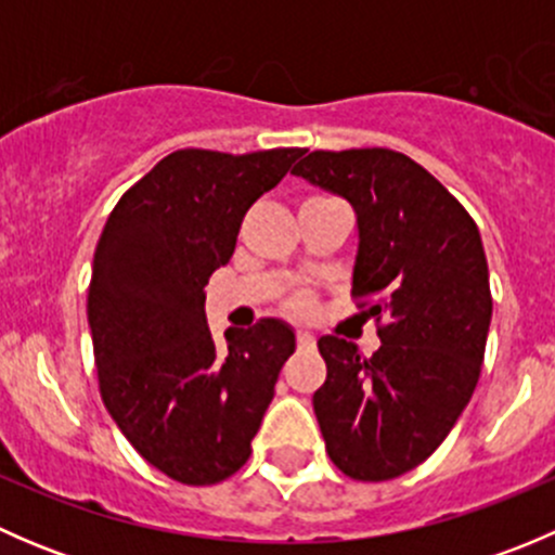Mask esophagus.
Segmentation results:
<instances>
[{
  "label": "esophagus",
  "mask_w": 555,
  "mask_h": 555,
  "mask_svg": "<svg viewBox=\"0 0 555 555\" xmlns=\"http://www.w3.org/2000/svg\"><path fill=\"white\" fill-rule=\"evenodd\" d=\"M295 338H298V349L300 351H311L313 346H317V338H313L309 330H298V335H295Z\"/></svg>",
  "instance_id": "obj_1"
}]
</instances>
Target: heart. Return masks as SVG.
Listing matches in <instances>:
<instances>
[{
	"label": "heart",
	"instance_id": "obj_1",
	"mask_svg": "<svg viewBox=\"0 0 555 555\" xmlns=\"http://www.w3.org/2000/svg\"><path fill=\"white\" fill-rule=\"evenodd\" d=\"M295 306H298L300 311H306V309H309L311 304H309V300H306V298H298V300H295Z\"/></svg>",
	"mask_w": 555,
	"mask_h": 555
}]
</instances>
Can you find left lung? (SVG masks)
Wrapping results in <instances>:
<instances>
[{
	"label": "left lung",
	"mask_w": 555,
	"mask_h": 555,
	"mask_svg": "<svg viewBox=\"0 0 555 555\" xmlns=\"http://www.w3.org/2000/svg\"><path fill=\"white\" fill-rule=\"evenodd\" d=\"M293 173L354 209L351 295L382 322L373 357L338 335L319 338L327 382L313 391V413L324 446L349 478H397L433 456L478 384L491 324L478 225L395 150H313Z\"/></svg>",
	"instance_id": "1"
}]
</instances>
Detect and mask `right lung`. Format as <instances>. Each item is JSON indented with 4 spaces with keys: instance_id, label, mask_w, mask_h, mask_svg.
I'll list each match as a JSON object with an SVG mask.
<instances>
[{
    "instance_id": "add662e5",
    "label": "right lung",
    "mask_w": 555,
    "mask_h": 555,
    "mask_svg": "<svg viewBox=\"0 0 555 555\" xmlns=\"http://www.w3.org/2000/svg\"><path fill=\"white\" fill-rule=\"evenodd\" d=\"M304 150H177L122 193L93 255L88 324L102 400L153 467L188 486L231 478L295 351L282 319L206 324L204 287L228 266L251 204Z\"/></svg>"
}]
</instances>
